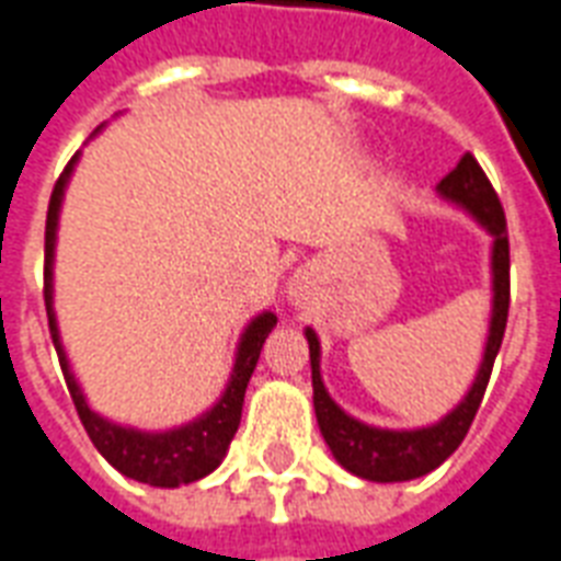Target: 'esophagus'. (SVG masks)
Masks as SVG:
<instances>
[{
  "label": "esophagus",
  "mask_w": 561,
  "mask_h": 561,
  "mask_svg": "<svg viewBox=\"0 0 561 561\" xmlns=\"http://www.w3.org/2000/svg\"><path fill=\"white\" fill-rule=\"evenodd\" d=\"M312 289H316V280L307 268H298L293 277H289V284H286V295H289V301L295 307H304V304H310Z\"/></svg>",
  "instance_id": "esophagus-1"
}]
</instances>
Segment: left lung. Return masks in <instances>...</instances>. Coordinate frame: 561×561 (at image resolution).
<instances>
[{
  "label": "left lung",
  "instance_id": "left-lung-1",
  "mask_svg": "<svg viewBox=\"0 0 561 561\" xmlns=\"http://www.w3.org/2000/svg\"><path fill=\"white\" fill-rule=\"evenodd\" d=\"M436 195L450 207L468 213L471 219L492 237V316H489V336H485L483 359L477 368L474 383L466 398L454 410L442 415L427 427L392 430L375 427L366 421L354 419L330 398L321 380V342L316 330L307 328V345H310L312 368V407L316 421L330 454L336 457L345 471L359 480L371 483H403L415 480L430 471H436L466 438L471 421H474L485 386L492 377V366L501 351L506 316H510V237H506V216L497 202V193L489 184V178L471 154H462L457 169L436 184Z\"/></svg>",
  "mask_w": 561,
  "mask_h": 561
}]
</instances>
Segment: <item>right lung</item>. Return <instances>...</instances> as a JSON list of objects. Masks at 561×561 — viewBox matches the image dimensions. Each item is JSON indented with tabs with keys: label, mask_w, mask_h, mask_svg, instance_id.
<instances>
[{
	"label": "right lung",
	"mask_w": 561,
	"mask_h": 561,
	"mask_svg": "<svg viewBox=\"0 0 561 561\" xmlns=\"http://www.w3.org/2000/svg\"><path fill=\"white\" fill-rule=\"evenodd\" d=\"M78 158H81V151H76V158L69 160L64 175L58 178V184L51 190L49 213H46V272H43V298H46V312H49V333L55 351H58L64 377H67V389L72 394L78 419L84 424L90 442L119 474L131 477L137 483L158 485V489H178V485L195 483V480L216 471L228 454L233 433L240 427L245 389H249L251 375L257 368L263 342L275 330L277 316L272 310H263L245 324L237 354H233V368L228 383H225V392L198 419L169 430H137L116 424V421L90 410V403H87L84 392H81V386L69 368V357L64 351V342H60L58 316H55V245H58L60 204H64V193H67L69 178L76 172Z\"/></svg>",
	"instance_id": "1"
}]
</instances>
